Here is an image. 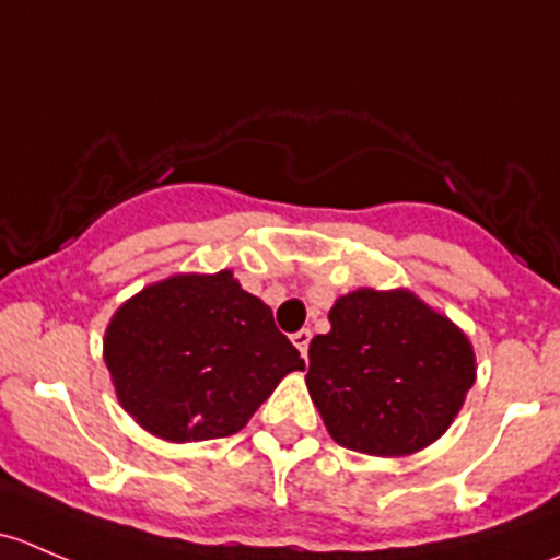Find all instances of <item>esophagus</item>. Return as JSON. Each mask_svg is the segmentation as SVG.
<instances>
[{
	"instance_id": "obj_1",
	"label": "esophagus",
	"mask_w": 560,
	"mask_h": 560,
	"mask_svg": "<svg viewBox=\"0 0 560 560\" xmlns=\"http://www.w3.org/2000/svg\"><path fill=\"white\" fill-rule=\"evenodd\" d=\"M292 343H295V347L301 349L303 358H306V354H308V343H312V330H308V327H303V330L292 332Z\"/></svg>"
}]
</instances>
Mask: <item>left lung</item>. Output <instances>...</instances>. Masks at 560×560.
Returning <instances> with one entry per match:
<instances>
[{
  "label": "left lung",
  "instance_id": "1",
  "mask_svg": "<svg viewBox=\"0 0 560 560\" xmlns=\"http://www.w3.org/2000/svg\"><path fill=\"white\" fill-rule=\"evenodd\" d=\"M306 385L341 447L398 457L436 442L477 380L471 341L409 290L363 287L327 314Z\"/></svg>",
  "mask_w": 560,
  "mask_h": 560
}]
</instances>
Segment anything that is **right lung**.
Instances as JSON below:
<instances>
[{
	"label": "right lung",
	"mask_w": 560,
	"mask_h": 560,
	"mask_svg": "<svg viewBox=\"0 0 560 560\" xmlns=\"http://www.w3.org/2000/svg\"><path fill=\"white\" fill-rule=\"evenodd\" d=\"M105 365L124 409L167 442L233 436L306 369L230 270L171 276L129 298L105 330Z\"/></svg>",
	"instance_id": "1"
}]
</instances>
